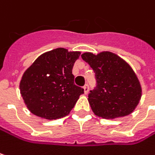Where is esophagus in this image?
<instances>
[{
  "instance_id": "34e87169",
  "label": "esophagus",
  "mask_w": 155,
  "mask_h": 155,
  "mask_svg": "<svg viewBox=\"0 0 155 155\" xmlns=\"http://www.w3.org/2000/svg\"><path fill=\"white\" fill-rule=\"evenodd\" d=\"M84 94H88V92H89V86H88L87 84H85L84 85Z\"/></svg>"
}]
</instances>
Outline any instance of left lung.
<instances>
[{
    "label": "left lung",
    "instance_id": "left-lung-1",
    "mask_svg": "<svg viewBox=\"0 0 155 155\" xmlns=\"http://www.w3.org/2000/svg\"><path fill=\"white\" fill-rule=\"evenodd\" d=\"M81 57L95 73L96 86L88 94L94 114L105 119L130 115L141 97V86L132 69L110 52L97 55L84 53Z\"/></svg>",
    "mask_w": 155,
    "mask_h": 155
}]
</instances>
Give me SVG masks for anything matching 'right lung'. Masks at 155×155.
Here are the masks:
<instances>
[{"label":"right lung","mask_w":155,"mask_h":155,"mask_svg":"<svg viewBox=\"0 0 155 155\" xmlns=\"http://www.w3.org/2000/svg\"><path fill=\"white\" fill-rule=\"evenodd\" d=\"M80 52L56 48L43 54L25 72L20 93L28 109L48 120L69 115L84 89L74 84L72 69Z\"/></svg>","instance_id":"1"}]
</instances>
